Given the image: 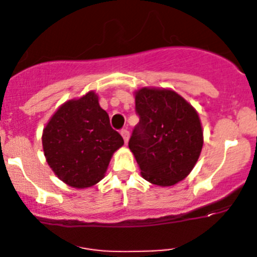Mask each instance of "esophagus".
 <instances>
[{
    "mask_svg": "<svg viewBox=\"0 0 257 257\" xmlns=\"http://www.w3.org/2000/svg\"><path fill=\"white\" fill-rule=\"evenodd\" d=\"M120 134H121V137H123L124 142H125V143H126V142L129 141V132L126 131V129H121Z\"/></svg>",
    "mask_w": 257,
    "mask_h": 257,
    "instance_id": "esophagus-1",
    "label": "esophagus"
}]
</instances>
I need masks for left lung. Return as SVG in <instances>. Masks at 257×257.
I'll list each match as a JSON object with an SVG mask.
<instances>
[{"label": "left lung", "mask_w": 257, "mask_h": 257, "mask_svg": "<svg viewBox=\"0 0 257 257\" xmlns=\"http://www.w3.org/2000/svg\"><path fill=\"white\" fill-rule=\"evenodd\" d=\"M139 123L129 139L142 177L170 186L185 179L203 148V129L196 110L169 89L142 88L136 93Z\"/></svg>", "instance_id": "1"}]
</instances>
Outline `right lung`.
<instances>
[{
  "label": "right lung",
  "mask_w": 257,
  "mask_h": 257,
  "mask_svg": "<svg viewBox=\"0 0 257 257\" xmlns=\"http://www.w3.org/2000/svg\"><path fill=\"white\" fill-rule=\"evenodd\" d=\"M45 157L54 174L73 188L100 181L110 158L124 144L110 126L94 92L64 103L43 129Z\"/></svg>",
  "instance_id": "obj_1"
}]
</instances>
